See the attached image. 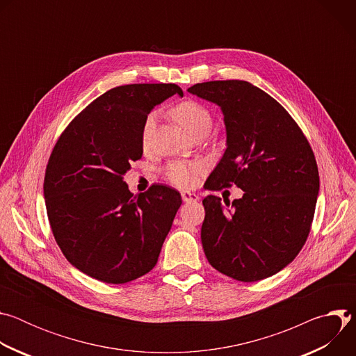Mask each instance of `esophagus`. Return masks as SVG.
Listing matches in <instances>:
<instances>
[{"mask_svg": "<svg viewBox=\"0 0 356 356\" xmlns=\"http://www.w3.org/2000/svg\"><path fill=\"white\" fill-rule=\"evenodd\" d=\"M181 198L184 202H195L200 200V197L195 193H190V191H183Z\"/></svg>", "mask_w": 356, "mask_h": 356, "instance_id": "1", "label": "esophagus"}]
</instances>
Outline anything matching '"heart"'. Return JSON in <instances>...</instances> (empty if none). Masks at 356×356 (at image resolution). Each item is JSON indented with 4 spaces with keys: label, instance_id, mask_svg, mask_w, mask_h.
<instances>
[{
    "label": "heart",
    "instance_id": "heart-1",
    "mask_svg": "<svg viewBox=\"0 0 356 356\" xmlns=\"http://www.w3.org/2000/svg\"><path fill=\"white\" fill-rule=\"evenodd\" d=\"M173 118L193 136L202 129H210V111L195 99H184L172 108ZM156 128V113L145 117L140 128V143L149 149ZM206 173V163L201 161H173L163 168V177L179 188H193Z\"/></svg>",
    "mask_w": 356,
    "mask_h": 356
}]
</instances>
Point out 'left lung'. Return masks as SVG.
Returning a JSON list of instances; mask_svg holds the SVG:
<instances>
[{
    "mask_svg": "<svg viewBox=\"0 0 356 356\" xmlns=\"http://www.w3.org/2000/svg\"><path fill=\"white\" fill-rule=\"evenodd\" d=\"M191 94L224 114L227 149L204 184L236 187L242 198L207 195L201 243L210 265L235 280L258 282L286 268L312 229L320 188L314 152L291 115L243 80L197 83Z\"/></svg>",
    "mask_w": 356,
    "mask_h": 356,
    "instance_id": "1",
    "label": "left lung"
}]
</instances>
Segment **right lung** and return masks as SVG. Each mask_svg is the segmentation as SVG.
Masks as SVG:
<instances>
[{
  "label": "right lung",
  "mask_w": 356,
  "mask_h": 356,
  "mask_svg": "<svg viewBox=\"0 0 356 356\" xmlns=\"http://www.w3.org/2000/svg\"><path fill=\"white\" fill-rule=\"evenodd\" d=\"M176 84H127L95 98L59 136L43 181L44 204L65 258L80 272L111 284L155 268L181 204L163 184L132 194L122 180L140 159V128Z\"/></svg>",
  "instance_id": "1"
}]
</instances>
